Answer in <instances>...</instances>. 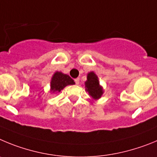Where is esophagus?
<instances>
[{"instance_id":"34e87169","label":"esophagus","mask_w":157,"mask_h":157,"mask_svg":"<svg viewBox=\"0 0 157 157\" xmlns=\"http://www.w3.org/2000/svg\"><path fill=\"white\" fill-rule=\"evenodd\" d=\"M74 81H75V84H79V83H80V79H79V78H76L75 80H74Z\"/></svg>"}]
</instances>
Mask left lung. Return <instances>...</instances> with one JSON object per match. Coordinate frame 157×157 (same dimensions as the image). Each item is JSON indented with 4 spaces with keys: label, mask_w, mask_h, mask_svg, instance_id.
<instances>
[{
    "label": "left lung",
    "mask_w": 157,
    "mask_h": 157,
    "mask_svg": "<svg viewBox=\"0 0 157 157\" xmlns=\"http://www.w3.org/2000/svg\"><path fill=\"white\" fill-rule=\"evenodd\" d=\"M87 80L85 82L86 90L88 91L89 94L94 99H98L102 94L103 91L101 87H100L98 77L94 72H91L87 74Z\"/></svg>",
    "instance_id": "8db88e82"
}]
</instances>
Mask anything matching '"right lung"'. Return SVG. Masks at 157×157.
<instances>
[{"mask_svg":"<svg viewBox=\"0 0 157 157\" xmlns=\"http://www.w3.org/2000/svg\"><path fill=\"white\" fill-rule=\"evenodd\" d=\"M75 84L73 79L69 75L63 74L60 72H56L51 81V91H61L66 86Z\"/></svg>","mask_w":157,"mask_h":157,"instance_id":"1","label":"right lung"}]
</instances>
